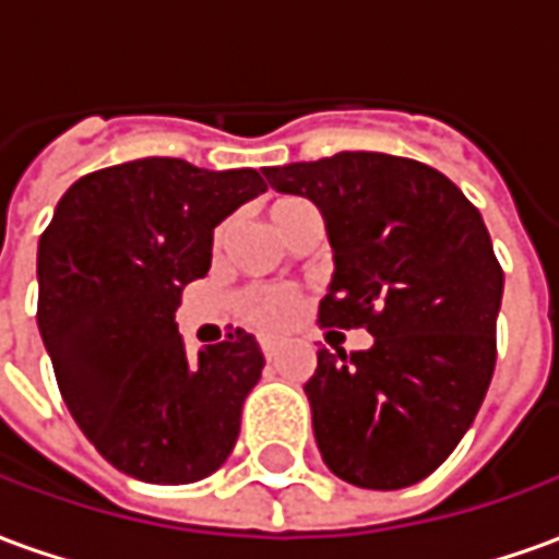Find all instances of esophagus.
Instances as JSON below:
<instances>
[{"label": "esophagus", "instance_id": "obj_1", "mask_svg": "<svg viewBox=\"0 0 559 559\" xmlns=\"http://www.w3.org/2000/svg\"><path fill=\"white\" fill-rule=\"evenodd\" d=\"M260 350H263V356H266L269 362L278 356V341H272V338H263L260 341Z\"/></svg>", "mask_w": 559, "mask_h": 559}]
</instances>
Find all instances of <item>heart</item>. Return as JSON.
<instances>
[{
  "label": "heart",
  "instance_id": "obj_1",
  "mask_svg": "<svg viewBox=\"0 0 559 559\" xmlns=\"http://www.w3.org/2000/svg\"><path fill=\"white\" fill-rule=\"evenodd\" d=\"M266 218L272 224V230L278 233L284 242H293L299 233L320 230V212L311 200L296 194L272 197L266 203ZM233 224L230 218H224L215 224L212 230V251L218 254L230 242ZM305 308L302 290L296 287H272V284H257L248 290L239 293L236 299V314L245 326L266 332V335H278L299 320Z\"/></svg>",
  "mask_w": 559,
  "mask_h": 559
}]
</instances>
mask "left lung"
<instances>
[{
	"instance_id": "left-lung-1",
	"label": "left lung",
	"mask_w": 559,
	"mask_h": 559,
	"mask_svg": "<svg viewBox=\"0 0 559 559\" xmlns=\"http://www.w3.org/2000/svg\"><path fill=\"white\" fill-rule=\"evenodd\" d=\"M326 221L335 275L320 326L368 329V350H317L305 383L338 479L395 491L452 455L497 362L503 269L479 209L428 164L383 152L266 167Z\"/></svg>"
}]
</instances>
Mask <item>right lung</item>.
Returning a JSON list of instances; mask_svg holds the SVG:
<instances>
[{
    "label": "right lung",
    "mask_w": 559,
    "mask_h": 559,
    "mask_svg": "<svg viewBox=\"0 0 559 559\" xmlns=\"http://www.w3.org/2000/svg\"><path fill=\"white\" fill-rule=\"evenodd\" d=\"M266 182L251 167L203 170L140 158L86 173L38 242V329L80 431L126 476L206 479L239 437L263 371L236 329L191 359L176 308L212 266V230Z\"/></svg>",
    "instance_id": "obj_1"
}]
</instances>
